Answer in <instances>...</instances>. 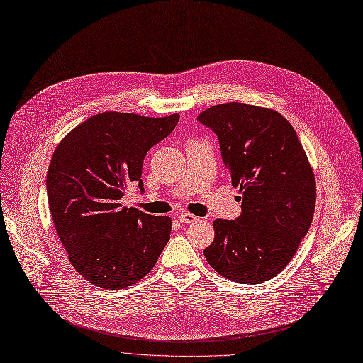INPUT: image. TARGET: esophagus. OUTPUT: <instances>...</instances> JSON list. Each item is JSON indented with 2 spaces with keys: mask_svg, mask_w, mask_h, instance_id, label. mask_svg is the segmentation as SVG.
<instances>
[{
  "mask_svg": "<svg viewBox=\"0 0 363 363\" xmlns=\"http://www.w3.org/2000/svg\"><path fill=\"white\" fill-rule=\"evenodd\" d=\"M178 219H179V222H181V223H191V222L199 220V218H197L196 215H193V213H188V212L181 213V215L178 216Z\"/></svg>",
  "mask_w": 363,
  "mask_h": 363,
  "instance_id": "obj_1",
  "label": "esophagus"
}]
</instances>
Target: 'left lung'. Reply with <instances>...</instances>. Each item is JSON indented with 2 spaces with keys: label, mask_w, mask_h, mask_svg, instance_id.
<instances>
[{
  "label": "left lung",
  "mask_w": 363,
  "mask_h": 363,
  "mask_svg": "<svg viewBox=\"0 0 363 363\" xmlns=\"http://www.w3.org/2000/svg\"><path fill=\"white\" fill-rule=\"evenodd\" d=\"M197 119L218 135L241 193V215L213 222L215 240L204 257L231 281H269L290 263L313 219L316 182L306 152L290 122L272 108L223 103Z\"/></svg>",
  "instance_id": "1"
}]
</instances>
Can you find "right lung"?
<instances>
[{"mask_svg": "<svg viewBox=\"0 0 363 363\" xmlns=\"http://www.w3.org/2000/svg\"><path fill=\"white\" fill-rule=\"evenodd\" d=\"M179 114L145 118L104 111L72 129L47 172L55 231L76 272L100 289L121 290L143 279L170 238L172 220L122 207L141 181L147 151L175 129Z\"/></svg>", "mask_w": 363, "mask_h": 363, "instance_id": "1", "label": "right lung"}]
</instances>
